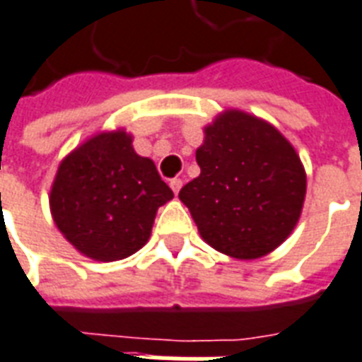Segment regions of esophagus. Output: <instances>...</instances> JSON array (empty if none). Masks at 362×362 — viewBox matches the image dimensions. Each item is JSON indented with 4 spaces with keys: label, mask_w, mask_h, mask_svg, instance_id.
Segmentation results:
<instances>
[{
    "label": "esophagus",
    "mask_w": 362,
    "mask_h": 362,
    "mask_svg": "<svg viewBox=\"0 0 362 362\" xmlns=\"http://www.w3.org/2000/svg\"><path fill=\"white\" fill-rule=\"evenodd\" d=\"M170 187H171V191H173V192H175V194H177V192L181 191V187H183V181H181V179H179V177L171 179V181H170Z\"/></svg>",
    "instance_id": "1"
}]
</instances>
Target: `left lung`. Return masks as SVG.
<instances>
[{
  "instance_id": "obj_1",
  "label": "left lung",
  "mask_w": 362,
  "mask_h": 362,
  "mask_svg": "<svg viewBox=\"0 0 362 362\" xmlns=\"http://www.w3.org/2000/svg\"><path fill=\"white\" fill-rule=\"evenodd\" d=\"M200 175L179 192L198 233L236 259H257L286 240L300 219L305 170L276 127L225 110L204 129Z\"/></svg>"
}]
</instances>
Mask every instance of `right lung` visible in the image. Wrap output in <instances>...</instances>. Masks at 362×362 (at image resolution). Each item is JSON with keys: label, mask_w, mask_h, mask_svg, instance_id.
Here are the masks:
<instances>
[{"label": "right lung", "mask_w": 362, "mask_h": 362, "mask_svg": "<svg viewBox=\"0 0 362 362\" xmlns=\"http://www.w3.org/2000/svg\"><path fill=\"white\" fill-rule=\"evenodd\" d=\"M124 129L97 133L62 160L49 206L64 238L95 262H118L148 240L173 192Z\"/></svg>", "instance_id": "obj_1"}]
</instances>
